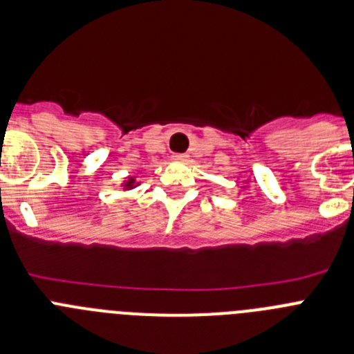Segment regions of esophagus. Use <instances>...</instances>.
Wrapping results in <instances>:
<instances>
[{
    "label": "esophagus",
    "instance_id": "1",
    "mask_svg": "<svg viewBox=\"0 0 354 354\" xmlns=\"http://www.w3.org/2000/svg\"><path fill=\"white\" fill-rule=\"evenodd\" d=\"M187 158L189 157H187L185 153H174L173 155V160H178V162H183V160H187Z\"/></svg>",
    "mask_w": 354,
    "mask_h": 354
}]
</instances>
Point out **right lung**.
Wrapping results in <instances>:
<instances>
[{
	"instance_id": "1",
	"label": "right lung",
	"mask_w": 354,
	"mask_h": 354,
	"mask_svg": "<svg viewBox=\"0 0 354 354\" xmlns=\"http://www.w3.org/2000/svg\"><path fill=\"white\" fill-rule=\"evenodd\" d=\"M136 185H138V183H136V180H133V178H129V180H127L125 183H123V187H125L127 190H130V189H133Z\"/></svg>"
}]
</instances>
